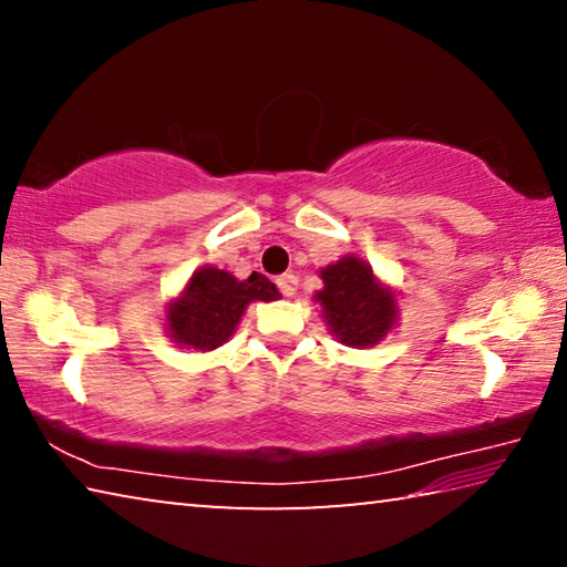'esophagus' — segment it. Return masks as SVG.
I'll list each match as a JSON object with an SVG mask.
<instances>
[{
	"mask_svg": "<svg viewBox=\"0 0 567 567\" xmlns=\"http://www.w3.org/2000/svg\"><path fill=\"white\" fill-rule=\"evenodd\" d=\"M277 287H280V292L285 297H295V292H297V277L292 272H285V275L277 277Z\"/></svg>",
	"mask_w": 567,
	"mask_h": 567,
	"instance_id": "1",
	"label": "esophagus"
}]
</instances>
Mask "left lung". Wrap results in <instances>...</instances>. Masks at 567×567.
Segmentation results:
<instances>
[{
    "mask_svg": "<svg viewBox=\"0 0 567 567\" xmlns=\"http://www.w3.org/2000/svg\"><path fill=\"white\" fill-rule=\"evenodd\" d=\"M322 290L315 292L330 334L348 348H372L398 328V292L382 282L358 255H344L320 270Z\"/></svg>",
    "mask_w": 567,
    "mask_h": 567,
    "instance_id": "1",
    "label": "left lung"
}]
</instances>
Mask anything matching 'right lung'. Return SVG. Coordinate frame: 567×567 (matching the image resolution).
<instances>
[{
	"label": "right lung",
	"mask_w": 567,
	"mask_h": 567,
	"mask_svg": "<svg viewBox=\"0 0 567 567\" xmlns=\"http://www.w3.org/2000/svg\"><path fill=\"white\" fill-rule=\"evenodd\" d=\"M272 300H280V290L265 275L237 280L233 272L203 265L165 305V332L179 348L217 350L233 338L249 302Z\"/></svg>",
	"instance_id": "add662e5"
}]
</instances>
